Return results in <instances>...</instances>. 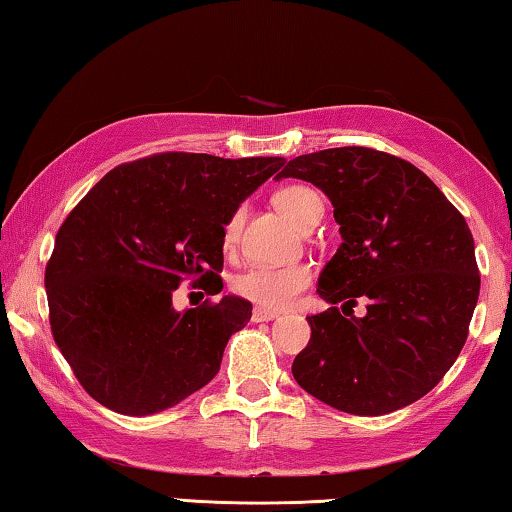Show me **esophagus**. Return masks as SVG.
I'll return each instance as SVG.
<instances>
[{"mask_svg":"<svg viewBox=\"0 0 512 512\" xmlns=\"http://www.w3.org/2000/svg\"><path fill=\"white\" fill-rule=\"evenodd\" d=\"M253 323H268V320H275L280 318V314L277 311H271V309H264V307H255L253 309Z\"/></svg>","mask_w":512,"mask_h":512,"instance_id":"1","label":"esophagus"}]
</instances>
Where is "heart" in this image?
Instances as JSON below:
<instances>
[{
	"label": "heart",
	"instance_id": "heart-1",
	"mask_svg": "<svg viewBox=\"0 0 512 512\" xmlns=\"http://www.w3.org/2000/svg\"><path fill=\"white\" fill-rule=\"evenodd\" d=\"M273 203L287 219L298 225L302 230L314 219L320 221L323 216V198L314 189L305 185H289L282 187L273 196ZM241 219H244V207H237L223 223V248H235L241 230ZM311 284V268L307 264H284V266H268L257 264L246 268L232 280V291L237 296L255 302L257 307L264 309H287L296 302Z\"/></svg>",
	"mask_w": 512,
	"mask_h": 512
}]
</instances>
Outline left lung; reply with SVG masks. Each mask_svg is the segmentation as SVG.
I'll return each mask as SVG.
<instances>
[{
    "label": "left lung",
    "mask_w": 512,
    "mask_h": 512,
    "mask_svg": "<svg viewBox=\"0 0 512 512\" xmlns=\"http://www.w3.org/2000/svg\"><path fill=\"white\" fill-rule=\"evenodd\" d=\"M277 178L316 185L334 205L343 244L318 280L332 302L307 316L311 339L291 372L316 400L384 415L427 395L461 354L481 275L463 214L397 155L341 146L298 155ZM369 302L363 319L336 301Z\"/></svg>",
    "instance_id": "left-lung-1"
}]
</instances>
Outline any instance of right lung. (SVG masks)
Wrapping results in <instances>:
<instances>
[{
	"label": "right lung",
	"mask_w": 512,
	"mask_h": 512,
	"mask_svg": "<svg viewBox=\"0 0 512 512\" xmlns=\"http://www.w3.org/2000/svg\"><path fill=\"white\" fill-rule=\"evenodd\" d=\"M284 158L167 151L108 171L56 232L45 268L49 325L85 393L151 415L210 384L253 305L207 298L176 311L183 282L223 289V223Z\"/></svg>",
	"instance_id": "1"
}]
</instances>
